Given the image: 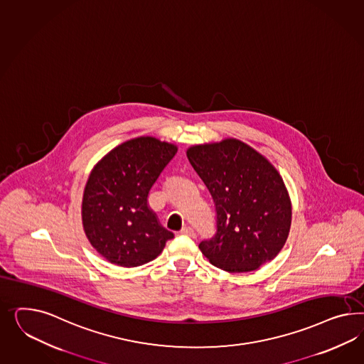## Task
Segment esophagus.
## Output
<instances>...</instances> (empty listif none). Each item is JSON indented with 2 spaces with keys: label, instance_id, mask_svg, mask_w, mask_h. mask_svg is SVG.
<instances>
[{
  "label": "esophagus",
  "instance_id": "1",
  "mask_svg": "<svg viewBox=\"0 0 364 364\" xmlns=\"http://www.w3.org/2000/svg\"><path fill=\"white\" fill-rule=\"evenodd\" d=\"M181 234H182V235H186L188 238H197L196 230L193 229V228H190V226H186V228H183V229L181 230Z\"/></svg>",
  "mask_w": 364,
  "mask_h": 364
}]
</instances>
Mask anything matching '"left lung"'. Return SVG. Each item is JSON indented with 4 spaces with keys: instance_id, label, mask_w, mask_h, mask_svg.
Listing matches in <instances>:
<instances>
[{
    "instance_id": "8db88e82",
    "label": "left lung",
    "mask_w": 364,
    "mask_h": 364,
    "mask_svg": "<svg viewBox=\"0 0 364 364\" xmlns=\"http://www.w3.org/2000/svg\"><path fill=\"white\" fill-rule=\"evenodd\" d=\"M187 158L215 206V234L199 243L210 263L247 272L274 259L291 225L290 198L275 167L238 139L193 146Z\"/></svg>"
}]
</instances>
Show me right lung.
<instances>
[{"label": "right lung", "mask_w": 364, "mask_h": 364, "mask_svg": "<svg viewBox=\"0 0 364 364\" xmlns=\"http://www.w3.org/2000/svg\"><path fill=\"white\" fill-rule=\"evenodd\" d=\"M176 153L171 144L139 136L94 167L83 193V229L105 259L122 267L142 266L174 238L149 206V193Z\"/></svg>", "instance_id": "right-lung-1"}]
</instances>
